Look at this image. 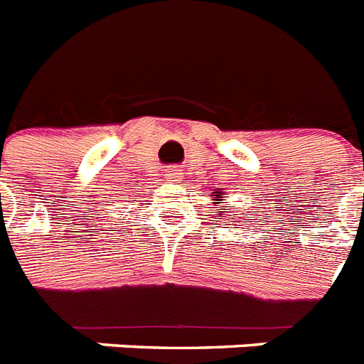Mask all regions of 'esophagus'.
<instances>
[{
	"mask_svg": "<svg viewBox=\"0 0 364 364\" xmlns=\"http://www.w3.org/2000/svg\"><path fill=\"white\" fill-rule=\"evenodd\" d=\"M180 171L176 167H171V168H167V178H178L180 176Z\"/></svg>",
	"mask_w": 364,
	"mask_h": 364,
	"instance_id": "esophagus-1",
	"label": "esophagus"
}]
</instances>
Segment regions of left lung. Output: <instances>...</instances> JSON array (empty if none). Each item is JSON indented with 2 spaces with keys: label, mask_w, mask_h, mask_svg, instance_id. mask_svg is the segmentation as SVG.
I'll return each mask as SVG.
<instances>
[{
  "label": "left lung",
  "mask_w": 364,
  "mask_h": 364,
  "mask_svg": "<svg viewBox=\"0 0 364 364\" xmlns=\"http://www.w3.org/2000/svg\"><path fill=\"white\" fill-rule=\"evenodd\" d=\"M216 200H218V199H216ZM220 200H222V199H220Z\"/></svg>",
  "instance_id": "left-lung-1"
}]
</instances>
